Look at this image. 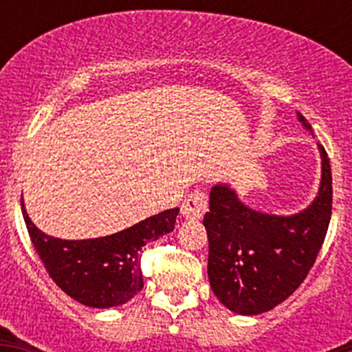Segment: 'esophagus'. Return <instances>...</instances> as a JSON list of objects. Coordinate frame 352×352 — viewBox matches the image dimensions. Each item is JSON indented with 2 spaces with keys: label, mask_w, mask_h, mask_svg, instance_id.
Returning <instances> with one entry per match:
<instances>
[{
  "label": "esophagus",
  "mask_w": 352,
  "mask_h": 352,
  "mask_svg": "<svg viewBox=\"0 0 352 352\" xmlns=\"http://www.w3.org/2000/svg\"><path fill=\"white\" fill-rule=\"evenodd\" d=\"M180 211H182L184 218L192 219V221L201 219L206 214V211H208V197H206V194L201 189L192 190L189 196L184 199Z\"/></svg>",
  "instance_id": "1"
}]
</instances>
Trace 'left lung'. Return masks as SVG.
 Listing matches in <instances>:
<instances>
[{
  "label": "left lung",
  "mask_w": 352,
  "mask_h": 352,
  "mask_svg": "<svg viewBox=\"0 0 352 352\" xmlns=\"http://www.w3.org/2000/svg\"><path fill=\"white\" fill-rule=\"evenodd\" d=\"M301 122L310 129L305 117ZM322 184L310 208L294 216H271L243 206L233 190L212 187L204 223L209 240L208 276L228 310L258 315L300 287L314 267L332 214V172L325 148Z\"/></svg>",
  "instance_id": "8db88e82"
}]
</instances>
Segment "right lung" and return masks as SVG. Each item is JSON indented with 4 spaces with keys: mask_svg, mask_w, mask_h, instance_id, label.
Listing matches in <instances>:
<instances>
[{
    "mask_svg": "<svg viewBox=\"0 0 352 352\" xmlns=\"http://www.w3.org/2000/svg\"><path fill=\"white\" fill-rule=\"evenodd\" d=\"M20 202L28 235L47 274L66 294L94 308L119 307L141 291V248L173 232L179 214V208L166 209L113 235L61 240L42 233Z\"/></svg>",
    "mask_w": 352,
    "mask_h": 352,
    "instance_id": "add662e5",
    "label": "right lung"
}]
</instances>
